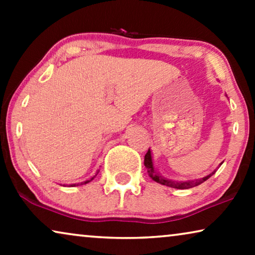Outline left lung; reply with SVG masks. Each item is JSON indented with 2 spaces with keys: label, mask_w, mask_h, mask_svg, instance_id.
Masks as SVG:
<instances>
[{
  "label": "left lung",
  "mask_w": 255,
  "mask_h": 255,
  "mask_svg": "<svg viewBox=\"0 0 255 255\" xmlns=\"http://www.w3.org/2000/svg\"><path fill=\"white\" fill-rule=\"evenodd\" d=\"M144 165L146 167V169H147V173H148L149 177H151L152 180H154L155 182H158L160 184H163V186H167V187H170V188H175V189H189V188L196 187V186H198V184L203 183L204 181H207L209 177L212 176L216 173V170H214V172H212L211 174H209V175L202 177V179L191 180V181H174V180L166 179V177H162L159 173L155 172L154 166H153L152 154H151V151H149V148H148L147 153L145 154Z\"/></svg>",
  "instance_id": "obj_1"
}]
</instances>
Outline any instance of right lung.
Returning a JSON list of instances; mask_svg holds the SVG:
<instances>
[{
  "mask_svg": "<svg viewBox=\"0 0 255 255\" xmlns=\"http://www.w3.org/2000/svg\"><path fill=\"white\" fill-rule=\"evenodd\" d=\"M99 172H100V170H97V173L95 174V175H94L93 177H92V179H90V180H86L85 181V182H81V183H78V184H71V187H75V186H79V184H86V183H88V182H90V181H92V180H94V177H95L96 175H97V174H99Z\"/></svg>",
  "mask_w": 255,
  "mask_h": 255,
  "instance_id": "1",
  "label": "right lung"
}]
</instances>
